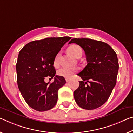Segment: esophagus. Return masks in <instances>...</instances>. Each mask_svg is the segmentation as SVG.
<instances>
[{"instance_id": "obj_1", "label": "esophagus", "mask_w": 133, "mask_h": 133, "mask_svg": "<svg viewBox=\"0 0 133 133\" xmlns=\"http://www.w3.org/2000/svg\"><path fill=\"white\" fill-rule=\"evenodd\" d=\"M66 82H68L70 81V79H67V78H66Z\"/></svg>"}]
</instances>
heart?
<instances>
[{
    "label": "heart",
    "instance_id": "obj_1",
    "mask_svg": "<svg viewBox=\"0 0 133 133\" xmlns=\"http://www.w3.org/2000/svg\"><path fill=\"white\" fill-rule=\"evenodd\" d=\"M67 51L71 55H72L76 58H77L79 55H82V49L81 47L79 45H76V44H73V45H70L68 48V49H67ZM60 55V52H58L54 58L53 64L55 66H58V59ZM77 71V68H76V67H63V68L60 69V70H58L57 74L60 76L67 78V79H70Z\"/></svg>",
    "mask_w": 133,
    "mask_h": 133
}]
</instances>
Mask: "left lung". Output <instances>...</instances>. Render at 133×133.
Masks as SVG:
<instances>
[{"mask_svg": "<svg viewBox=\"0 0 133 133\" xmlns=\"http://www.w3.org/2000/svg\"><path fill=\"white\" fill-rule=\"evenodd\" d=\"M85 51L88 64L77 75L82 78L73 93L76 102L82 108L94 109L108 99L116 85L119 64L117 56L108 44L89 38H73ZM88 82L89 85H86Z\"/></svg>", "mask_w": 133, "mask_h": 133, "instance_id": "1", "label": "left lung"}]
</instances>
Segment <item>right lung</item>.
Segmentation results:
<instances>
[{
    "mask_svg": "<svg viewBox=\"0 0 133 133\" xmlns=\"http://www.w3.org/2000/svg\"><path fill=\"white\" fill-rule=\"evenodd\" d=\"M70 37L46 38L26 44L19 53L16 63L18 88L29 107L42 112L51 109L58 99V90L66 83L63 77L56 75L55 56ZM47 77H54L45 83Z\"/></svg>",
    "mask_w": 133,
    "mask_h": 133,
    "instance_id": "obj_1",
    "label": "right lung"
}]
</instances>
